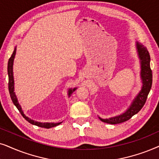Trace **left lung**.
I'll return each mask as SVG.
<instances>
[{
	"label": "left lung",
	"instance_id": "left-lung-1",
	"mask_svg": "<svg viewBox=\"0 0 159 159\" xmlns=\"http://www.w3.org/2000/svg\"><path fill=\"white\" fill-rule=\"evenodd\" d=\"M137 48L139 57L141 60V78L143 84L140 92L135 97L129 108H128L125 113L118 116L108 118V119H102L99 118L102 121L111 124H117L126 121L143 108L147 100L148 95L151 89L152 81H153V75H152V70L150 66L151 57H150L147 48L143 44L137 42Z\"/></svg>",
	"mask_w": 159,
	"mask_h": 159
}]
</instances>
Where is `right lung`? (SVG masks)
Here are the masks:
<instances>
[{"label": "right lung", "mask_w": 159, "mask_h": 159, "mask_svg": "<svg viewBox=\"0 0 159 159\" xmlns=\"http://www.w3.org/2000/svg\"><path fill=\"white\" fill-rule=\"evenodd\" d=\"M15 54H16V48L14 50L13 54H11V57L9 58L8 62V91H9V94H10V97L11 99L12 102L14 104V105L16 107V108L18 109V111H20V113L22 114V116H23V118H25V120H27L29 123H30L31 124H33V125L38 126L39 127H43V128H46V129H49L52 127H54V126H56L60 124L62 122L60 123H40V122H37L35 121V120H31L30 118H29L28 117H27L23 113V111L22 108H21L20 105L19 104L17 99H16V97L15 95V93L14 92V77H13V62H14V57H15ZM76 89L75 88L73 89H70L68 91V95L70 96L72 93L73 92H75V90Z\"/></svg>", "instance_id": "obj_1"}]
</instances>
